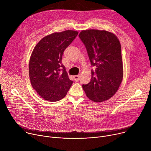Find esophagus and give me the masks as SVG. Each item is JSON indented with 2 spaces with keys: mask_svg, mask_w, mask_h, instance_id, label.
I'll use <instances>...</instances> for the list:
<instances>
[{
  "mask_svg": "<svg viewBox=\"0 0 151 151\" xmlns=\"http://www.w3.org/2000/svg\"><path fill=\"white\" fill-rule=\"evenodd\" d=\"M80 78H81L80 75L74 76V79H75V81H78L80 79Z\"/></svg>",
  "mask_w": 151,
  "mask_h": 151,
  "instance_id": "obj_1",
  "label": "esophagus"
}]
</instances>
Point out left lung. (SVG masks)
Wrapping results in <instances>:
<instances>
[{
  "label": "left lung",
  "instance_id": "obj_1",
  "mask_svg": "<svg viewBox=\"0 0 151 151\" xmlns=\"http://www.w3.org/2000/svg\"><path fill=\"white\" fill-rule=\"evenodd\" d=\"M79 37L83 42L91 66V78L82 88L87 96L94 102L111 98L118 91L123 77L121 47L117 37L106 30L82 31Z\"/></svg>",
  "mask_w": 151,
  "mask_h": 151
}]
</instances>
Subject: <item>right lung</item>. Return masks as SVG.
Returning a JSON list of instances; mask_svg holds the SVG:
<instances>
[{
    "instance_id": "add662e5",
    "label": "right lung",
    "mask_w": 151,
    "mask_h": 151,
    "mask_svg": "<svg viewBox=\"0 0 151 151\" xmlns=\"http://www.w3.org/2000/svg\"><path fill=\"white\" fill-rule=\"evenodd\" d=\"M78 34L66 30L42 39L35 47L29 61L33 88L44 100L57 101L68 93L73 83L61 60L65 49Z\"/></svg>"
}]
</instances>
